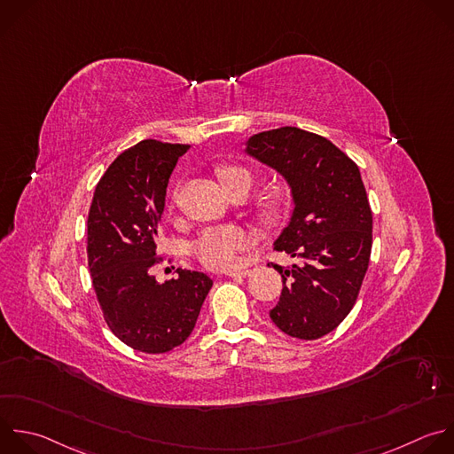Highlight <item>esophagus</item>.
<instances>
[{"label":"esophagus","instance_id":"obj_1","mask_svg":"<svg viewBox=\"0 0 454 454\" xmlns=\"http://www.w3.org/2000/svg\"><path fill=\"white\" fill-rule=\"evenodd\" d=\"M249 274H251V269H237V270L228 272L230 278H247Z\"/></svg>","mask_w":454,"mask_h":454}]
</instances>
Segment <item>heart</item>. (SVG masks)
I'll use <instances>...</instances> for the list:
<instances>
[{"instance_id": "heart-1", "label": "heart", "mask_w": 454, "mask_h": 454, "mask_svg": "<svg viewBox=\"0 0 454 454\" xmlns=\"http://www.w3.org/2000/svg\"><path fill=\"white\" fill-rule=\"evenodd\" d=\"M221 182L228 192H233L240 187L253 185V176L244 168H224L221 169ZM274 208L269 207V212ZM249 235L237 226H224V228H214L205 231L198 242L194 244L192 251L198 256V260L215 270L230 269L237 263L239 253L249 246Z\"/></svg>"}]
</instances>
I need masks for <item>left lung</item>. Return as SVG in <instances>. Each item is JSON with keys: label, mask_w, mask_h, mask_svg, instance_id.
Instances as JSON below:
<instances>
[{"label": "left lung", "mask_w": 454, "mask_h": 454, "mask_svg": "<svg viewBox=\"0 0 454 454\" xmlns=\"http://www.w3.org/2000/svg\"><path fill=\"white\" fill-rule=\"evenodd\" d=\"M246 153L279 173L294 210L274 240L299 263L283 269L270 321L286 335L316 340L351 312L369 267L372 212L358 166L328 138L294 126L256 133Z\"/></svg>", "instance_id": "8db88e82"}]
</instances>
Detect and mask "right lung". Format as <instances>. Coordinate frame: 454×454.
Here are the masks:
<instances>
[{"instance_id": "obj_1", "label": "right lung", "mask_w": 454, "mask_h": 454, "mask_svg": "<svg viewBox=\"0 0 454 454\" xmlns=\"http://www.w3.org/2000/svg\"><path fill=\"white\" fill-rule=\"evenodd\" d=\"M191 145L140 140L110 164L96 185L87 219V258L103 317L135 351L159 355L192 333L212 279L176 269L159 283V223L173 169Z\"/></svg>"}]
</instances>
